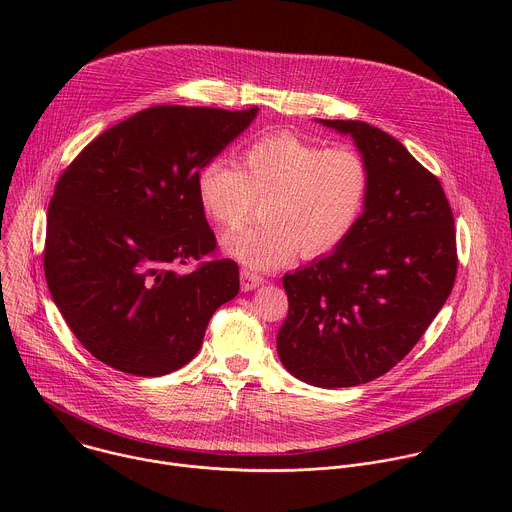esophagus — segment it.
Instances as JSON below:
<instances>
[{
  "label": "esophagus",
  "mask_w": 512,
  "mask_h": 512,
  "mask_svg": "<svg viewBox=\"0 0 512 512\" xmlns=\"http://www.w3.org/2000/svg\"><path fill=\"white\" fill-rule=\"evenodd\" d=\"M265 279L257 273H253L251 269H241V289L243 291H251L255 287H259Z\"/></svg>",
  "instance_id": "34e87169"
}]
</instances>
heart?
I'll return each mask as SVG.
<instances>
[{
	"label": "heart",
	"mask_w": 512,
	"mask_h": 512,
	"mask_svg": "<svg viewBox=\"0 0 512 512\" xmlns=\"http://www.w3.org/2000/svg\"><path fill=\"white\" fill-rule=\"evenodd\" d=\"M369 192V166L354 148H322L294 133L249 145L243 170L210 160L196 176L202 210L223 227L241 225L257 200H265L263 225L221 239L229 257L257 271L277 269L298 251L308 259L336 251L356 231Z\"/></svg>",
	"instance_id": "obj_1"
}]
</instances>
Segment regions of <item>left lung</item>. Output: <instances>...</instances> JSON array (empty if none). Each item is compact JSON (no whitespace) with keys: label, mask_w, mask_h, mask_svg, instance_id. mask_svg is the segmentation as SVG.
<instances>
[{"label":"left lung","mask_w":512,"mask_h":512,"mask_svg":"<svg viewBox=\"0 0 512 512\" xmlns=\"http://www.w3.org/2000/svg\"><path fill=\"white\" fill-rule=\"evenodd\" d=\"M318 123L352 137L371 192L344 245L283 275L277 354L308 385L356 387L403 360L446 304L458 269L454 214L440 180L393 135L352 119Z\"/></svg>","instance_id":"8db88e82"}]
</instances>
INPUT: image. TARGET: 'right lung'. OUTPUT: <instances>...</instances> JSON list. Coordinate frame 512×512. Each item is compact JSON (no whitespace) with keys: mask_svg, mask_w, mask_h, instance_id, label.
I'll use <instances>...</instances> for the list:
<instances>
[{"mask_svg":"<svg viewBox=\"0 0 512 512\" xmlns=\"http://www.w3.org/2000/svg\"><path fill=\"white\" fill-rule=\"evenodd\" d=\"M257 111L143 109L62 172L48 206L44 273L68 328L97 360L135 377L174 373L200 350L216 308L239 294L231 259L190 273L176 267L216 249L196 176Z\"/></svg>","mask_w":512,"mask_h":512,"instance_id":"add662e5","label":"right lung"}]
</instances>
